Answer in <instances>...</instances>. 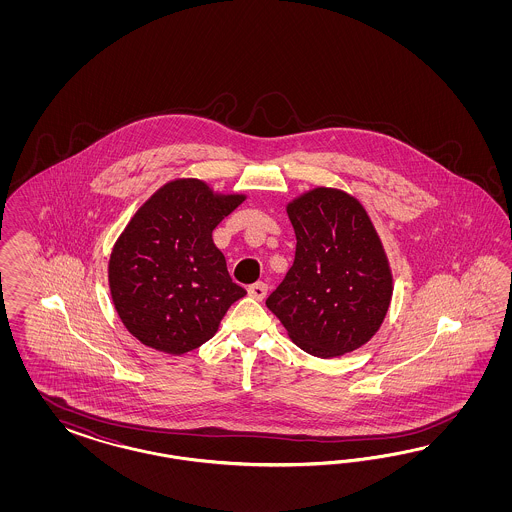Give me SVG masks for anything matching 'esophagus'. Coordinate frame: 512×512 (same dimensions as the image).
Instances as JSON below:
<instances>
[{"mask_svg": "<svg viewBox=\"0 0 512 512\" xmlns=\"http://www.w3.org/2000/svg\"><path fill=\"white\" fill-rule=\"evenodd\" d=\"M248 293L251 298H255V300H263L266 293H268V285L264 283V281H257V283H253V285H249Z\"/></svg>", "mask_w": 512, "mask_h": 512, "instance_id": "34e87169", "label": "esophagus"}]
</instances>
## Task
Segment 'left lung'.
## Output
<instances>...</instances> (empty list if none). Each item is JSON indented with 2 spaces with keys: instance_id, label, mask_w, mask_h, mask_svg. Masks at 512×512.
Listing matches in <instances>:
<instances>
[{
  "instance_id": "8db88e82",
  "label": "left lung",
  "mask_w": 512,
  "mask_h": 512,
  "mask_svg": "<svg viewBox=\"0 0 512 512\" xmlns=\"http://www.w3.org/2000/svg\"><path fill=\"white\" fill-rule=\"evenodd\" d=\"M295 263L266 298L291 340L313 357H338L372 338L387 315L392 276L360 202L319 187L287 206Z\"/></svg>"
}]
</instances>
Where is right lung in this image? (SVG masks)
Listing matches in <instances>:
<instances>
[{
	"label": "right lung",
	"instance_id": "add662e5",
	"mask_svg": "<svg viewBox=\"0 0 512 512\" xmlns=\"http://www.w3.org/2000/svg\"><path fill=\"white\" fill-rule=\"evenodd\" d=\"M244 197H216L201 180H176L144 202L112 249L110 295L144 345L184 355L216 334L246 289L212 233Z\"/></svg>",
	"mask_w": 512,
	"mask_h": 512
}]
</instances>
